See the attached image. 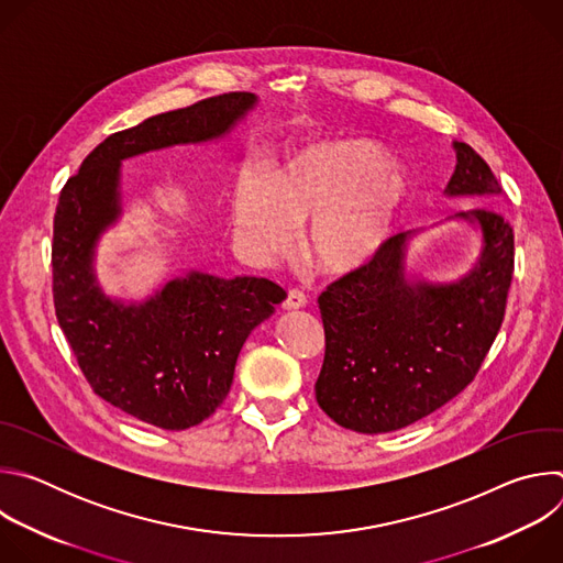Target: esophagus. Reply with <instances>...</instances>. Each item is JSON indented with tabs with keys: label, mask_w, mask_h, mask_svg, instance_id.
Listing matches in <instances>:
<instances>
[{
	"label": "esophagus",
	"mask_w": 563,
	"mask_h": 563,
	"mask_svg": "<svg viewBox=\"0 0 563 563\" xmlns=\"http://www.w3.org/2000/svg\"><path fill=\"white\" fill-rule=\"evenodd\" d=\"M305 302H307L305 294L298 291V289H291V291L287 294L285 302H283V309H285V311H296V309H302Z\"/></svg>",
	"instance_id": "obj_1"
}]
</instances>
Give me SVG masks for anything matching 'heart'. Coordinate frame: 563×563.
Instances as JSON below:
<instances>
[{
  "label": "heart",
  "mask_w": 563,
  "mask_h": 563,
  "mask_svg": "<svg viewBox=\"0 0 563 563\" xmlns=\"http://www.w3.org/2000/svg\"><path fill=\"white\" fill-rule=\"evenodd\" d=\"M408 185L365 140H330L289 155L283 167L240 180L231 227L252 258L285 256L307 224L305 254L323 274L363 269L383 250Z\"/></svg>",
  "instance_id": "obj_1"
}]
</instances>
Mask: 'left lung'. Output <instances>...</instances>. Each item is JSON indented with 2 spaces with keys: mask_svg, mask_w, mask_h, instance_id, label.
<instances>
[{
  "mask_svg": "<svg viewBox=\"0 0 563 563\" xmlns=\"http://www.w3.org/2000/svg\"><path fill=\"white\" fill-rule=\"evenodd\" d=\"M452 146L456 167L445 196L495 202L504 189L486 159L465 142ZM450 220L470 222L481 240L461 278L430 283L410 274L408 250L419 231H408L318 296L325 361L313 389L339 426L363 434L412 426L463 391L495 343L515 267L512 227L493 207Z\"/></svg>",
  "mask_w": 563,
  "mask_h": 563,
  "instance_id": "8db88e82",
  "label": "left lung"
}]
</instances>
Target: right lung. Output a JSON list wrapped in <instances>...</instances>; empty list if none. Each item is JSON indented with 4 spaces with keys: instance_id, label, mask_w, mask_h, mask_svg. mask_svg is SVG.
<instances>
[{
    "instance_id": "add662e5",
    "label": "right lung",
    "mask_w": 563,
    "mask_h": 563,
    "mask_svg": "<svg viewBox=\"0 0 563 563\" xmlns=\"http://www.w3.org/2000/svg\"><path fill=\"white\" fill-rule=\"evenodd\" d=\"M256 104L254 93H224L113 133L59 194L53 220L57 323L93 391L159 430L194 428L222 406L240 350L287 294L267 278L191 269L140 302L120 300L100 287L96 250L122 216L124 159L222 140Z\"/></svg>"
}]
</instances>
